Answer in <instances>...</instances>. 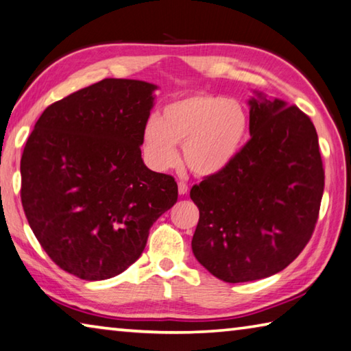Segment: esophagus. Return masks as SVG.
I'll use <instances>...</instances> for the list:
<instances>
[{
	"label": "esophagus",
	"mask_w": 351,
	"mask_h": 351,
	"mask_svg": "<svg viewBox=\"0 0 351 351\" xmlns=\"http://www.w3.org/2000/svg\"><path fill=\"white\" fill-rule=\"evenodd\" d=\"M188 191H189V188H188V185L185 182H179V194L180 195H185V194H188Z\"/></svg>",
	"instance_id": "1"
}]
</instances>
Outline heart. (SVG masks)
Here are the masks:
<instances>
[{
    "instance_id": "heart-1",
    "label": "heart",
    "mask_w": 351,
    "mask_h": 351,
    "mask_svg": "<svg viewBox=\"0 0 351 351\" xmlns=\"http://www.w3.org/2000/svg\"><path fill=\"white\" fill-rule=\"evenodd\" d=\"M250 117L241 101L214 94L186 95L166 104L160 120L141 132L146 162L166 171L179 163L177 145L194 174H219L239 157L248 138Z\"/></svg>"
}]
</instances>
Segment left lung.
Instances as JSON below:
<instances>
[{
    "mask_svg": "<svg viewBox=\"0 0 351 351\" xmlns=\"http://www.w3.org/2000/svg\"><path fill=\"white\" fill-rule=\"evenodd\" d=\"M251 98L250 134L225 171L191 188L200 217L193 253L230 284L282 271L311 239L324 168L310 117L284 100Z\"/></svg>",
    "mask_w": 351,
    "mask_h": 351,
    "instance_id": "obj_1",
    "label": "left lung"
}]
</instances>
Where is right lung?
<instances>
[{"instance_id": "obj_1", "label": "right lung", "mask_w": 351, "mask_h": 351, "mask_svg": "<svg viewBox=\"0 0 351 351\" xmlns=\"http://www.w3.org/2000/svg\"><path fill=\"white\" fill-rule=\"evenodd\" d=\"M156 84L104 78L52 103L21 157V202L47 256L84 280L120 274L177 202L174 177L146 168L141 132Z\"/></svg>"}]
</instances>
